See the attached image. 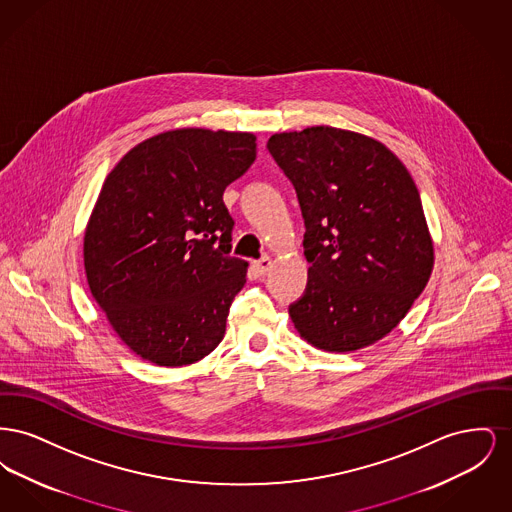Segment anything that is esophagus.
Masks as SVG:
<instances>
[{
    "label": "esophagus",
    "mask_w": 512,
    "mask_h": 512,
    "mask_svg": "<svg viewBox=\"0 0 512 512\" xmlns=\"http://www.w3.org/2000/svg\"><path fill=\"white\" fill-rule=\"evenodd\" d=\"M253 268H255V270H257V272H259V274H261V276H265V274H267L268 270H270V268H272V259H270V257H267V255H265V257H261V259H259V261H255V263H253Z\"/></svg>",
    "instance_id": "34e87169"
}]
</instances>
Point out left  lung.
<instances>
[{
	"instance_id": "1",
	"label": "left lung",
	"mask_w": 512,
	"mask_h": 512,
	"mask_svg": "<svg viewBox=\"0 0 512 512\" xmlns=\"http://www.w3.org/2000/svg\"><path fill=\"white\" fill-rule=\"evenodd\" d=\"M267 147L305 220L311 267L305 292L290 305L297 332L330 353L382 340L434 268L411 174L384 144L334 126L274 134Z\"/></svg>"
}]
</instances>
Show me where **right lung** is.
Returning a JSON list of instances; mask_svg holds the SVG:
<instances>
[{"label": "right lung", "mask_w": 512, "mask_h": 512, "mask_svg": "<svg viewBox=\"0 0 512 512\" xmlns=\"http://www.w3.org/2000/svg\"><path fill=\"white\" fill-rule=\"evenodd\" d=\"M249 132L180 128L132 147L107 174L84 234L90 292L136 355L192 365L224 338L247 263L230 257L222 194L255 161Z\"/></svg>", "instance_id": "obj_1"}]
</instances>
